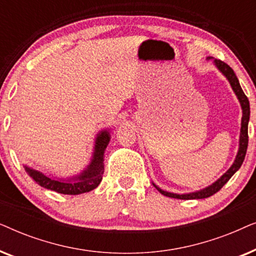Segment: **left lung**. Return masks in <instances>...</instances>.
Masks as SVG:
<instances>
[{
    "label": "left lung",
    "mask_w": 256,
    "mask_h": 256,
    "mask_svg": "<svg viewBox=\"0 0 256 256\" xmlns=\"http://www.w3.org/2000/svg\"><path fill=\"white\" fill-rule=\"evenodd\" d=\"M206 59L210 60V59H213V58L208 57ZM213 64H214L216 68H218L224 76H225V78L228 80L233 92L236 93L238 100H239L241 110H242V118H241V129H240V138H239V149H238L236 160H234V162L232 166H230V169L227 170L226 172L219 178V180H216L214 183L208 185V186H206L205 188H202V190L190 192V194H174V192L164 191L160 188L157 186L155 183H152L154 186H155L160 194L166 196V197L176 198V199H185V200H186V199H204V198L211 197L212 194H216V192H218L220 188H222L224 185L230 180V177H232L233 174L240 169L241 164H242L244 160V156H246L247 146H248V122H250V101H248V98L244 96V90L240 86L239 80H238L233 70L230 68L228 65L225 64L224 62L218 60V59H213Z\"/></svg>",
    "instance_id": "obj_1"
}]
</instances>
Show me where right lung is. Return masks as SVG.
<instances>
[{
  "instance_id": "right-lung-1",
  "label": "right lung",
  "mask_w": 256,
  "mask_h": 256,
  "mask_svg": "<svg viewBox=\"0 0 256 256\" xmlns=\"http://www.w3.org/2000/svg\"><path fill=\"white\" fill-rule=\"evenodd\" d=\"M110 141V130L104 129L96 134L94 141L93 154L90 162L82 172L72 177H54L52 174H45L40 170L24 166V169L29 176L42 188L58 192L62 194H80L90 192L100 184L104 174V157L108 143Z\"/></svg>"
}]
</instances>
